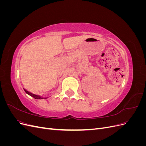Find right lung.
<instances>
[{"label":"right lung","mask_w":146,"mask_h":146,"mask_svg":"<svg viewBox=\"0 0 146 146\" xmlns=\"http://www.w3.org/2000/svg\"><path fill=\"white\" fill-rule=\"evenodd\" d=\"M24 90L25 92L26 93H27V94H29V96H30L31 97H33V98L36 99H47V98H48V97H47V98H44V97H42V96H39V95H36V94H34L32 93V92H29V91H27V90H25L24 88Z\"/></svg>","instance_id":"add662e5"}]
</instances>
